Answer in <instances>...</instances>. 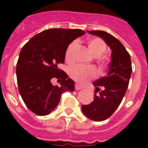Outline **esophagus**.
<instances>
[{
    "label": "esophagus",
    "instance_id": "1",
    "mask_svg": "<svg viewBox=\"0 0 148 148\" xmlns=\"http://www.w3.org/2000/svg\"><path fill=\"white\" fill-rule=\"evenodd\" d=\"M82 87H81L80 84H75V90H81V89H82Z\"/></svg>",
    "mask_w": 148,
    "mask_h": 148
}]
</instances>
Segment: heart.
<instances>
[{"mask_svg": "<svg viewBox=\"0 0 148 148\" xmlns=\"http://www.w3.org/2000/svg\"><path fill=\"white\" fill-rule=\"evenodd\" d=\"M88 47L90 53L95 58H99L106 51V45L100 38H90L88 40ZM77 48V43L73 42L67 47L65 52V59L68 63L73 61L74 53ZM102 64H105L106 60L101 58ZM70 76L79 83L83 84L95 76V71L92 67H85L82 66H75L69 71Z\"/></svg>", "mask_w": 148, "mask_h": 148, "instance_id": "obj_1", "label": "heart"}]
</instances>
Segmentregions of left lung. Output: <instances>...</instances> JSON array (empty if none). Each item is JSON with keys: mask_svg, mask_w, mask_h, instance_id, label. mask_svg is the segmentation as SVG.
<instances>
[{"mask_svg": "<svg viewBox=\"0 0 148 148\" xmlns=\"http://www.w3.org/2000/svg\"><path fill=\"white\" fill-rule=\"evenodd\" d=\"M92 35L102 38L111 50V60L108 75L93 82L95 93L94 101L82 105L86 117L95 121L108 119L118 108L124 98L132 72L131 56L119 40L103 31H87Z\"/></svg>", "mask_w": 148, "mask_h": 148, "instance_id": "left-lung-1", "label": "left lung"}]
</instances>
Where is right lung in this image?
Returning <instances> with one entry per match:
<instances>
[{
    "label": "right lung",
    "mask_w": 148,
    "mask_h": 148,
    "mask_svg": "<svg viewBox=\"0 0 148 148\" xmlns=\"http://www.w3.org/2000/svg\"><path fill=\"white\" fill-rule=\"evenodd\" d=\"M85 31L51 28L34 36L20 52L16 74L20 95L29 110L39 116L49 114L63 93L74 90V81L59 68L69 45ZM60 80L53 86L52 79Z\"/></svg>",
    "instance_id": "1"
}]
</instances>
